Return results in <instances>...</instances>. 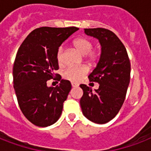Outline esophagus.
Returning <instances> with one entry per match:
<instances>
[{"instance_id": "esophagus-1", "label": "esophagus", "mask_w": 151, "mask_h": 151, "mask_svg": "<svg viewBox=\"0 0 151 151\" xmlns=\"http://www.w3.org/2000/svg\"><path fill=\"white\" fill-rule=\"evenodd\" d=\"M71 85H72V87H78V84H77V83H74V82H72L71 83Z\"/></svg>"}]
</instances>
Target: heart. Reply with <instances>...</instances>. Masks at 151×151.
<instances>
[{
  "label": "heart",
  "instance_id": "1",
  "mask_svg": "<svg viewBox=\"0 0 151 151\" xmlns=\"http://www.w3.org/2000/svg\"><path fill=\"white\" fill-rule=\"evenodd\" d=\"M73 45L80 54L85 55V58L88 63H93L99 60L100 52L98 50H93L94 43L88 38L79 37L73 41ZM63 52L64 49L63 47H59L57 51L56 59L59 66H63L64 64ZM86 73L87 68L85 66L68 67L64 71L63 78L73 82H78Z\"/></svg>",
  "mask_w": 151,
  "mask_h": 151
}]
</instances>
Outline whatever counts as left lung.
<instances>
[{"mask_svg": "<svg viewBox=\"0 0 151 151\" xmlns=\"http://www.w3.org/2000/svg\"><path fill=\"white\" fill-rule=\"evenodd\" d=\"M87 35L99 39L102 46L100 59L90 73V81L99 83L98 89L81 84L80 100L83 114L97 124L110 122L122 108L130 81L131 64L126 48L117 35L107 29H85Z\"/></svg>", "mask_w": 151, "mask_h": 151, "instance_id": "obj_1", "label": "left lung"}]
</instances>
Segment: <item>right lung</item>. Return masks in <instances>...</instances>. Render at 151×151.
<instances>
[{
  "label": "right lung",
  "mask_w": 151,
  "mask_h": 151,
  "mask_svg": "<svg viewBox=\"0 0 151 151\" xmlns=\"http://www.w3.org/2000/svg\"><path fill=\"white\" fill-rule=\"evenodd\" d=\"M78 29L40 27L26 37L18 50L13 65L14 88L20 110L36 126L52 125L61 115L71 84L54 73L59 69L56 53L63 42ZM52 78L60 81V85L48 87L47 81Z\"/></svg>",
  "instance_id": "right-lung-1"
}]
</instances>
